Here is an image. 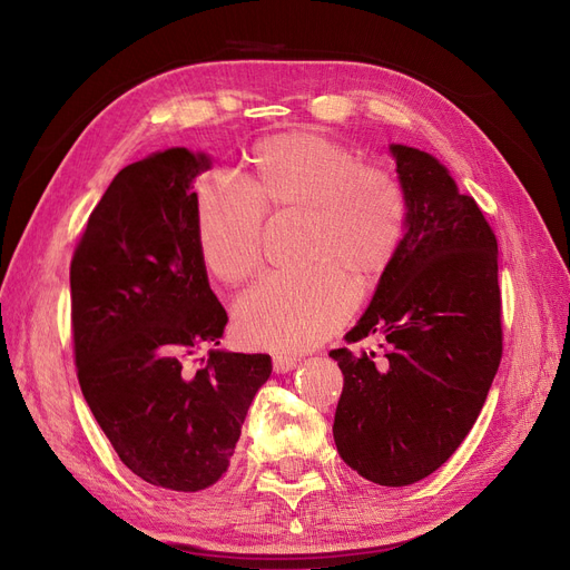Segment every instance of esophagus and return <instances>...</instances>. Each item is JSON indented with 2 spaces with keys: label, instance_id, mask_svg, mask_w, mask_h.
<instances>
[{
  "label": "esophagus",
  "instance_id": "obj_1",
  "mask_svg": "<svg viewBox=\"0 0 570 570\" xmlns=\"http://www.w3.org/2000/svg\"><path fill=\"white\" fill-rule=\"evenodd\" d=\"M297 357H294V355H273V370H276L278 374H287V372H292L294 367H297Z\"/></svg>",
  "mask_w": 570,
  "mask_h": 570
}]
</instances>
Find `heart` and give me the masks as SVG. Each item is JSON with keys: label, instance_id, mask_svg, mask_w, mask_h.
<instances>
[{"label": "heart", "instance_id": "b5f03b06", "mask_svg": "<svg viewBox=\"0 0 570 570\" xmlns=\"http://www.w3.org/2000/svg\"><path fill=\"white\" fill-rule=\"evenodd\" d=\"M304 215L299 271H281L249 287L234 306L249 346L302 351L321 344L355 308L357 281L395 257L406 226L400 179L327 135L292 130L253 151V177L210 175L198 191L200 257L222 283H243L262 266L264 215Z\"/></svg>", "mask_w": 570, "mask_h": 570}]
</instances>
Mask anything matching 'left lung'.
I'll return each instance as SVG.
<instances>
[{
	"label": "left lung",
	"instance_id": "obj_1",
	"mask_svg": "<svg viewBox=\"0 0 570 570\" xmlns=\"http://www.w3.org/2000/svg\"><path fill=\"white\" fill-rule=\"evenodd\" d=\"M406 196L404 236L348 344L330 351L344 374L334 414L338 456L381 487L435 472L480 416L503 355L498 243L472 196L421 149L391 145Z\"/></svg>",
	"mask_w": 570,
	"mask_h": 570
}]
</instances>
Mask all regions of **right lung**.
Masks as SVG:
<instances>
[{"label": "right lung", "mask_w": 570, "mask_h": 570, "mask_svg": "<svg viewBox=\"0 0 570 570\" xmlns=\"http://www.w3.org/2000/svg\"><path fill=\"white\" fill-rule=\"evenodd\" d=\"M206 154L173 147L126 166L90 213L70 266L81 393L121 463L170 491L226 472L271 357L219 346L226 311L200 257L194 179Z\"/></svg>", "instance_id": "right-lung-1"}]
</instances>
